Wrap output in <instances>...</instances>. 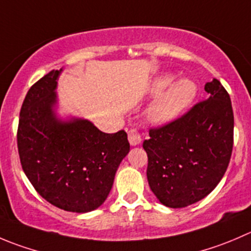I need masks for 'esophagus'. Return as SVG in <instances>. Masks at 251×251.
<instances>
[{"mask_svg":"<svg viewBox=\"0 0 251 251\" xmlns=\"http://www.w3.org/2000/svg\"><path fill=\"white\" fill-rule=\"evenodd\" d=\"M128 136V141H130L131 146H137L140 145L141 141H142V137H141L140 132H138L136 128H131L127 133Z\"/></svg>","mask_w":251,"mask_h":251,"instance_id":"1","label":"esophagus"}]
</instances>
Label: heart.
Returning a JSON list of instances; mask_svg holds the SVG:
<instances>
[{"label": "heart", "mask_w": 251, "mask_h": 251, "mask_svg": "<svg viewBox=\"0 0 251 251\" xmlns=\"http://www.w3.org/2000/svg\"><path fill=\"white\" fill-rule=\"evenodd\" d=\"M173 81H174L173 75L158 77L152 86L153 94L159 96L173 83ZM196 92H198L196 84L190 79H180L175 82L164 94H160L161 96L151 105V108L148 109V119L154 124H167L175 120L193 103L196 97Z\"/></svg>", "instance_id": "heart-1"}]
</instances>
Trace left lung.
<instances>
[{"label": "left lung", "mask_w": 251, "mask_h": 251, "mask_svg": "<svg viewBox=\"0 0 251 251\" xmlns=\"http://www.w3.org/2000/svg\"><path fill=\"white\" fill-rule=\"evenodd\" d=\"M208 99L180 118L151 128L143 148L147 179L158 200L181 208L202 200L221 181L233 150L234 115L218 79L207 82Z\"/></svg>", "instance_id": "8db88e82"}]
</instances>
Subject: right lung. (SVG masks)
<instances>
[{"instance_id":"add662e5","label":"right lung","mask_w":251,"mask_h":251,"mask_svg":"<svg viewBox=\"0 0 251 251\" xmlns=\"http://www.w3.org/2000/svg\"><path fill=\"white\" fill-rule=\"evenodd\" d=\"M61 71L52 70L28 91L17 145L22 168L39 195L61 210L84 213L106 200L130 143L124 130L105 133L84 119H57Z\"/></svg>"}]
</instances>
